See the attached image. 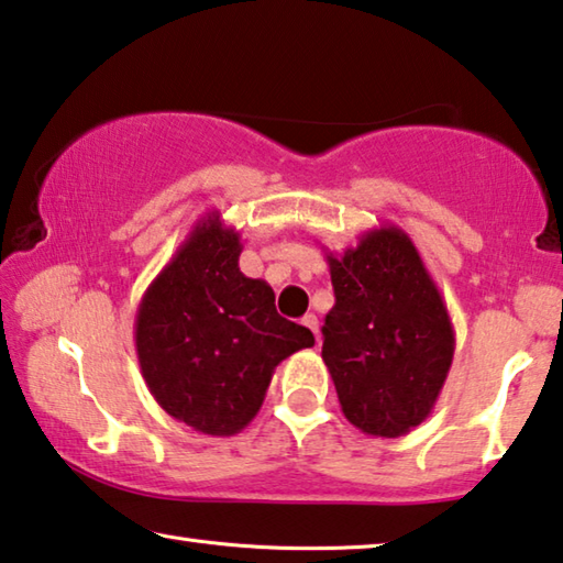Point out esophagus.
I'll list each match as a JSON object with an SVG mask.
<instances>
[{"label": "esophagus", "mask_w": 563, "mask_h": 563, "mask_svg": "<svg viewBox=\"0 0 563 563\" xmlns=\"http://www.w3.org/2000/svg\"><path fill=\"white\" fill-rule=\"evenodd\" d=\"M302 325H306L310 333L316 335V343H320V323H318V316L316 313H308L302 316Z\"/></svg>", "instance_id": "obj_1"}]
</instances>
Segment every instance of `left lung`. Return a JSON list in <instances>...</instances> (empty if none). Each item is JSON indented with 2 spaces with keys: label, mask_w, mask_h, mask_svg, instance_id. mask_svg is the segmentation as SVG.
I'll return each mask as SVG.
<instances>
[{
  "label": "left lung",
  "mask_w": 563,
  "mask_h": 563,
  "mask_svg": "<svg viewBox=\"0 0 563 563\" xmlns=\"http://www.w3.org/2000/svg\"><path fill=\"white\" fill-rule=\"evenodd\" d=\"M325 257L335 306L323 325V361L343 416L365 435L398 439L431 416L451 371L449 308L396 225Z\"/></svg>",
  "instance_id": "8db88e82"
}]
</instances>
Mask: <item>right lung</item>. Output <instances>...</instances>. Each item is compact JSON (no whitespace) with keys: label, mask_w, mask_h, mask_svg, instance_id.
I'll use <instances>...</instances> for the list:
<instances>
[{"label":"right lung","mask_w":563,"mask_h":563,"mask_svg":"<svg viewBox=\"0 0 563 563\" xmlns=\"http://www.w3.org/2000/svg\"><path fill=\"white\" fill-rule=\"evenodd\" d=\"M240 233L212 210L150 283L135 318L142 378L157 406L205 435H235L261 410L278 363L316 343L240 273Z\"/></svg>","instance_id":"add662e5"}]
</instances>
